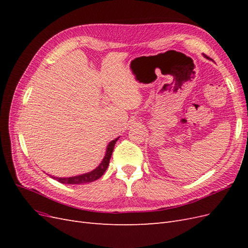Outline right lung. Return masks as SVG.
Segmentation results:
<instances>
[{
    "mask_svg": "<svg viewBox=\"0 0 248 248\" xmlns=\"http://www.w3.org/2000/svg\"><path fill=\"white\" fill-rule=\"evenodd\" d=\"M119 138L115 139L114 140H111L107 149V154L104 156L103 160L101 161V163L94 170L87 172V174L80 175V176H76V177H70V178H56L52 177L54 179H56L57 181H59L60 183H64V184H85V183H90L93 182L95 180L99 179L103 174L104 171L107 170L108 163H109V159L112 154V150H114L116 141L118 140Z\"/></svg>",
    "mask_w": 248,
    "mask_h": 248,
    "instance_id": "1",
    "label": "right lung"
}]
</instances>
